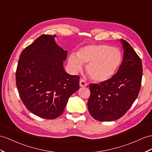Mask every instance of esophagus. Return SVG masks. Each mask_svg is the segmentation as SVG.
Returning <instances> with one entry per match:
<instances>
[{"mask_svg": "<svg viewBox=\"0 0 152 152\" xmlns=\"http://www.w3.org/2000/svg\"><path fill=\"white\" fill-rule=\"evenodd\" d=\"M79 85L80 87H85L88 85V83L85 82V80L83 79H80L79 81Z\"/></svg>", "mask_w": 152, "mask_h": 152, "instance_id": "1", "label": "esophagus"}]
</instances>
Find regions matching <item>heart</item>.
I'll return each instance as SVG.
<instances>
[{
  "label": "heart",
  "instance_id": "1",
  "mask_svg": "<svg viewBox=\"0 0 152 152\" xmlns=\"http://www.w3.org/2000/svg\"><path fill=\"white\" fill-rule=\"evenodd\" d=\"M120 51L106 44H92L86 46L77 52V56L72 54L68 58V65L73 73L83 69L86 65V71L95 82H105L115 74L121 63Z\"/></svg>",
  "mask_w": 152,
  "mask_h": 152
}]
</instances>
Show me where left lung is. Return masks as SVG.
<instances>
[{"instance_id":"8db88e82","label":"left lung","mask_w":152,"mask_h":152,"mask_svg":"<svg viewBox=\"0 0 152 152\" xmlns=\"http://www.w3.org/2000/svg\"><path fill=\"white\" fill-rule=\"evenodd\" d=\"M120 41L123 59L115 75L105 82L89 85L88 108L99 121H113L123 117L137 98L141 86V59L128 42Z\"/></svg>"}]
</instances>
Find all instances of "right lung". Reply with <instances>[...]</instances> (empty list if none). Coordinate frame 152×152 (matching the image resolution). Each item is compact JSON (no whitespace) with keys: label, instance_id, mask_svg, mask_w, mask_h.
Masks as SVG:
<instances>
[{"label":"right lung","instance_id":"right-lung-1","mask_svg":"<svg viewBox=\"0 0 152 152\" xmlns=\"http://www.w3.org/2000/svg\"><path fill=\"white\" fill-rule=\"evenodd\" d=\"M56 35H42L22 51L16 84L27 109L47 119L63 113L69 98L79 89V79L64 70L67 51L57 45Z\"/></svg>","mask_w":152,"mask_h":152}]
</instances>
